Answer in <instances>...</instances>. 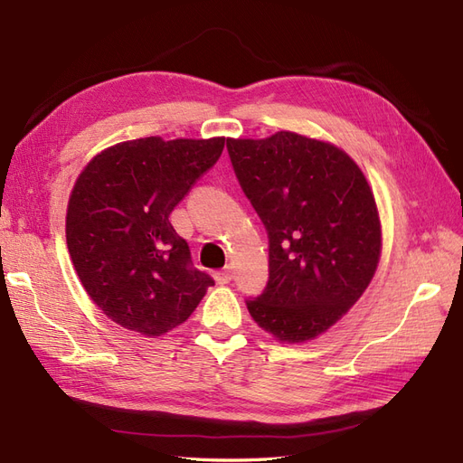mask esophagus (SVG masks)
<instances>
[{
  "mask_svg": "<svg viewBox=\"0 0 463 463\" xmlns=\"http://www.w3.org/2000/svg\"><path fill=\"white\" fill-rule=\"evenodd\" d=\"M232 279H233V270L230 267H225V269H222L216 273V280L220 285H228Z\"/></svg>",
  "mask_w": 463,
  "mask_h": 463,
  "instance_id": "obj_1",
  "label": "esophagus"
}]
</instances>
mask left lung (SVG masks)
Segmentation results:
<instances>
[{"label":"left lung","mask_w":463,"mask_h":463,"mask_svg":"<svg viewBox=\"0 0 463 463\" xmlns=\"http://www.w3.org/2000/svg\"><path fill=\"white\" fill-rule=\"evenodd\" d=\"M233 173L269 238V280L245 300L277 340L320 335L375 275L381 223L364 173L330 143L279 131L228 139Z\"/></svg>","instance_id":"left-lung-1"}]
</instances>
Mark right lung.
Wrapping results in <instances>:
<instances>
[{
    "label": "right lung",
    "mask_w": 463,
    "mask_h": 463,
    "mask_svg": "<svg viewBox=\"0 0 463 463\" xmlns=\"http://www.w3.org/2000/svg\"><path fill=\"white\" fill-rule=\"evenodd\" d=\"M223 137H145L109 146L78 176L66 243L78 277L109 320L161 335L188 320L213 279L193 265L168 222L218 163Z\"/></svg>",
    "instance_id": "add662e5"
}]
</instances>
